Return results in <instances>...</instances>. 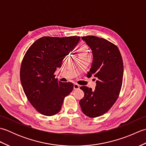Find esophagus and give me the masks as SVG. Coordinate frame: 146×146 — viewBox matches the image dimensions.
<instances>
[{"instance_id": "obj_1", "label": "esophagus", "mask_w": 146, "mask_h": 146, "mask_svg": "<svg viewBox=\"0 0 146 146\" xmlns=\"http://www.w3.org/2000/svg\"><path fill=\"white\" fill-rule=\"evenodd\" d=\"M73 88L75 90H78L80 88V85H78V84H76V83H75L73 85Z\"/></svg>"}]
</instances>
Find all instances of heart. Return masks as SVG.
<instances>
[{
	"label": "heart",
	"instance_id": "1",
	"mask_svg": "<svg viewBox=\"0 0 146 146\" xmlns=\"http://www.w3.org/2000/svg\"><path fill=\"white\" fill-rule=\"evenodd\" d=\"M90 54V52L88 50V48L86 46L83 45L81 46L78 49V56L79 55H82V56H84V55H88Z\"/></svg>",
	"mask_w": 146,
	"mask_h": 146
}]
</instances>
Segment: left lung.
I'll return each mask as SVG.
<instances>
[{"instance_id":"obj_1","label":"left lung","mask_w":146,"mask_h":146,"mask_svg":"<svg viewBox=\"0 0 146 146\" xmlns=\"http://www.w3.org/2000/svg\"><path fill=\"white\" fill-rule=\"evenodd\" d=\"M82 39L90 48L93 62L88 75L97 78L95 90L80 87L84 97L80 101L83 113L89 117L101 116L116 102L122 87L123 64L119 49L113 43L94 36Z\"/></svg>"}]
</instances>
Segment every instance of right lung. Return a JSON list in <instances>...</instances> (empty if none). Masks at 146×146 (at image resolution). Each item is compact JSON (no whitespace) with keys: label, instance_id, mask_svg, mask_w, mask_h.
Masks as SVG:
<instances>
[{"label":"right lung","instance_id":"add662e5","mask_svg":"<svg viewBox=\"0 0 146 146\" xmlns=\"http://www.w3.org/2000/svg\"><path fill=\"white\" fill-rule=\"evenodd\" d=\"M79 36H45L30 46L22 61L20 79L24 94L37 111L51 116L60 111L64 97L73 89L72 83H63L54 73L73 51Z\"/></svg>","mask_w":146,"mask_h":146}]
</instances>
